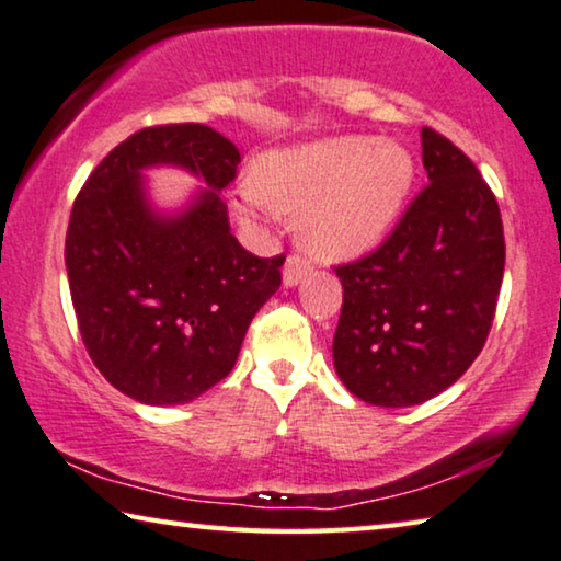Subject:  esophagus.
I'll return each mask as SVG.
<instances>
[{
	"mask_svg": "<svg viewBox=\"0 0 561 561\" xmlns=\"http://www.w3.org/2000/svg\"><path fill=\"white\" fill-rule=\"evenodd\" d=\"M308 271H311V263H308L304 255L290 253L286 257V265H283V283H286V286H298V283L308 275Z\"/></svg>",
	"mask_w": 561,
	"mask_h": 561,
	"instance_id": "34e87169",
	"label": "esophagus"
}]
</instances>
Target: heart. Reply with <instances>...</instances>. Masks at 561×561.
<instances>
[{
    "label": "heart",
    "instance_id": "1",
    "mask_svg": "<svg viewBox=\"0 0 561 561\" xmlns=\"http://www.w3.org/2000/svg\"><path fill=\"white\" fill-rule=\"evenodd\" d=\"M415 176L410 153L369 136H339L271 151L242 190V213L267 205L300 217L313 255L344 261L385 238Z\"/></svg>",
    "mask_w": 561,
    "mask_h": 561
}]
</instances>
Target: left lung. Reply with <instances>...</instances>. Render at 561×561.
<instances>
[{
	"label": "left lung",
	"instance_id": "left-lung-1",
	"mask_svg": "<svg viewBox=\"0 0 561 561\" xmlns=\"http://www.w3.org/2000/svg\"><path fill=\"white\" fill-rule=\"evenodd\" d=\"M427 186L369 255L336 265L334 367L377 408H410L462 377L489 339L506 263L499 202L456 144L422 128Z\"/></svg>",
	"mask_w": 561,
	"mask_h": 561
}]
</instances>
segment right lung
I'll return each instance as SVG.
<instances>
[{"mask_svg":"<svg viewBox=\"0 0 561 561\" xmlns=\"http://www.w3.org/2000/svg\"><path fill=\"white\" fill-rule=\"evenodd\" d=\"M190 168L208 190L176 218L152 213L140 169ZM240 151L202 124L149 126L108 151L78 192L65 265L80 336L118 392L190 402L230 375L286 255L257 257L230 232L220 194Z\"/></svg>","mask_w":561,"mask_h":561,"instance_id":"1","label":"right lung"}]
</instances>
